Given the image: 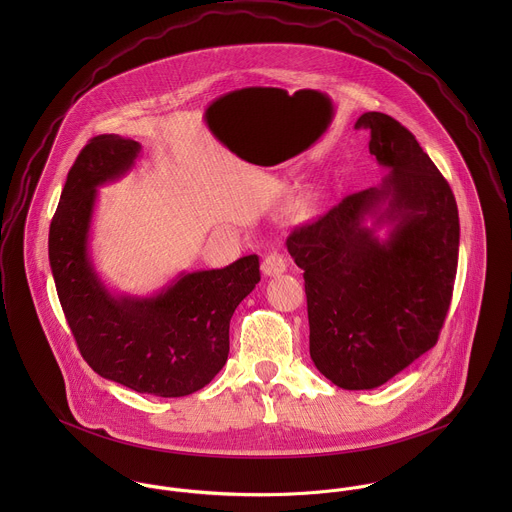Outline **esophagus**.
I'll return each mask as SVG.
<instances>
[{
	"mask_svg": "<svg viewBox=\"0 0 512 512\" xmlns=\"http://www.w3.org/2000/svg\"><path fill=\"white\" fill-rule=\"evenodd\" d=\"M286 270H288V262H286V258H284L282 254H278V252L268 254V256L264 258V262H262V272H264V276H268V278L280 276V274H284Z\"/></svg>",
	"mask_w": 512,
	"mask_h": 512,
	"instance_id": "esophagus-1",
	"label": "esophagus"
}]
</instances>
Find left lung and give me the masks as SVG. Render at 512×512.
<instances>
[{"label":"left lung","instance_id":"left-lung-1","mask_svg":"<svg viewBox=\"0 0 512 512\" xmlns=\"http://www.w3.org/2000/svg\"><path fill=\"white\" fill-rule=\"evenodd\" d=\"M355 128L370 134L368 151L388 175L293 230L288 252L303 270L313 365L339 388L372 390L438 343L459 215L447 181L400 122L365 112Z\"/></svg>","mask_w":512,"mask_h":512}]
</instances>
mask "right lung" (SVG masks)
Segmentation results:
<instances>
[{"label": "right lung", "instance_id": "right-lung-1", "mask_svg": "<svg viewBox=\"0 0 512 512\" xmlns=\"http://www.w3.org/2000/svg\"><path fill=\"white\" fill-rule=\"evenodd\" d=\"M142 146L92 138L74 161L49 230L57 293L84 361L142 394L179 398L207 386L228 359L230 317L260 282L256 254L220 270L181 272L151 295L106 286L90 252L98 189L134 169Z\"/></svg>", "mask_w": 512, "mask_h": 512}]
</instances>
